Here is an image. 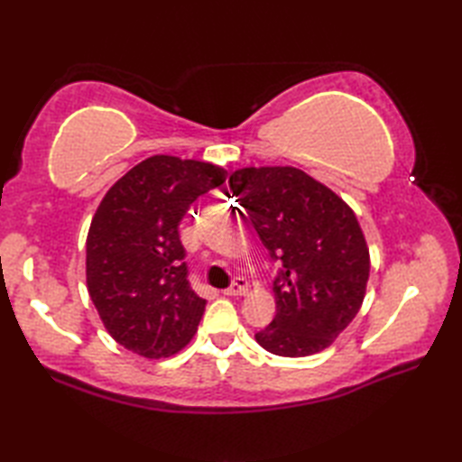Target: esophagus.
<instances>
[{
    "instance_id": "1",
    "label": "esophagus",
    "mask_w": 462,
    "mask_h": 462,
    "mask_svg": "<svg viewBox=\"0 0 462 462\" xmlns=\"http://www.w3.org/2000/svg\"><path fill=\"white\" fill-rule=\"evenodd\" d=\"M248 291V282L244 278H236L232 282L230 288H226L222 293L224 296H242V293Z\"/></svg>"
}]
</instances>
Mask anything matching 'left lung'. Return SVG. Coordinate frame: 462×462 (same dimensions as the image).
Segmentation results:
<instances>
[{
	"label": "left lung",
	"mask_w": 462,
	"mask_h": 462,
	"mask_svg": "<svg viewBox=\"0 0 462 462\" xmlns=\"http://www.w3.org/2000/svg\"><path fill=\"white\" fill-rule=\"evenodd\" d=\"M228 184L270 258L280 263L276 316L256 341L282 357L329 347L357 316L369 280V250L356 214L293 166L240 169Z\"/></svg>",
	"instance_id": "8db88e82"
}]
</instances>
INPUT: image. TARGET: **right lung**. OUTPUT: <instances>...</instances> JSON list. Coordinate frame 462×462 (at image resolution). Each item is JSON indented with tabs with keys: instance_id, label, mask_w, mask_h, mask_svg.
Masks as SVG:
<instances>
[{
	"instance_id": "obj_1",
	"label": "right lung",
	"mask_w": 462,
	"mask_h": 462,
	"mask_svg": "<svg viewBox=\"0 0 462 462\" xmlns=\"http://www.w3.org/2000/svg\"><path fill=\"white\" fill-rule=\"evenodd\" d=\"M224 180L216 164L154 154L105 194L87 236V290L123 347L161 359L192 339L206 300L189 282L179 226Z\"/></svg>"
}]
</instances>
